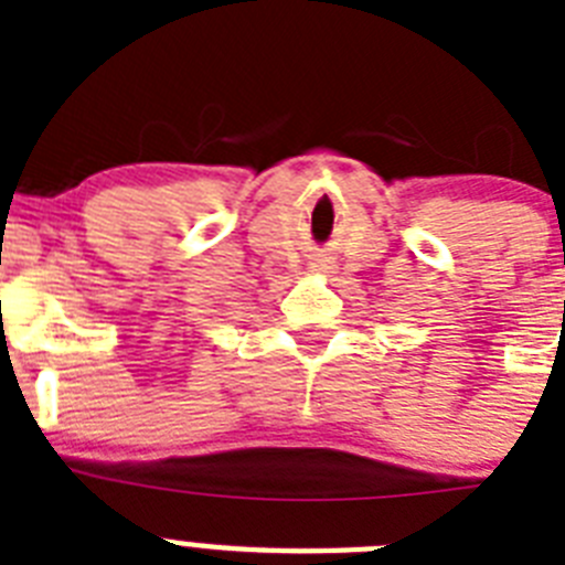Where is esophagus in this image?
<instances>
[{
    "mask_svg": "<svg viewBox=\"0 0 565 565\" xmlns=\"http://www.w3.org/2000/svg\"><path fill=\"white\" fill-rule=\"evenodd\" d=\"M311 268H313V271H326L328 263H326V259H317V263H311Z\"/></svg>",
    "mask_w": 565,
    "mask_h": 565,
    "instance_id": "1",
    "label": "esophagus"
}]
</instances>
